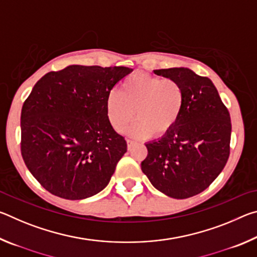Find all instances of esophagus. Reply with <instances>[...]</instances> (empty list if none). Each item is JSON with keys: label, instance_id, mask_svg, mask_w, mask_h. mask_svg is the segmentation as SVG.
Listing matches in <instances>:
<instances>
[{"label": "esophagus", "instance_id": "1", "mask_svg": "<svg viewBox=\"0 0 257 257\" xmlns=\"http://www.w3.org/2000/svg\"><path fill=\"white\" fill-rule=\"evenodd\" d=\"M134 145H135V142L130 141V139H127V147H128V150H129V151L133 149Z\"/></svg>", "mask_w": 257, "mask_h": 257}]
</instances>
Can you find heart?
Returning a JSON list of instances; mask_svg holds the SVG:
<instances>
[{"mask_svg":"<svg viewBox=\"0 0 257 257\" xmlns=\"http://www.w3.org/2000/svg\"><path fill=\"white\" fill-rule=\"evenodd\" d=\"M184 103V88L177 80L137 73L123 81L121 92L108 93L105 107L113 129L121 132L136 115L137 120L123 132L132 137H145L170 132L180 118Z\"/></svg>","mask_w":257,"mask_h":257,"instance_id":"b5f03b06","label":"heart"}]
</instances>
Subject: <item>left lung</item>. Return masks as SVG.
Segmentation results:
<instances>
[{
    "mask_svg": "<svg viewBox=\"0 0 257 257\" xmlns=\"http://www.w3.org/2000/svg\"><path fill=\"white\" fill-rule=\"evenodd\" d=\"M153 72L179 82L185 103L175 127L159 141L145 144L149 154L142 171L167 196L188 198L205 190L227 163L230 114L208 78L182 67Z\"/></svg>",
    "mask_w": 257,
    "mask_h": 257,
    "instance_id": "obj_1",
    "label": "left lung"
}]
</instances>
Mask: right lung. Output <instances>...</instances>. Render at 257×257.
Segmentation results:
<instances>
[{"label":"right lung","mask_w":257,"mask_h":257,"mask_svg":"<svg viewBox=\"0 0 257 257\" xmlns=\"http://www.w3.org/2000/svg\"><path fill=\"white\" fill-rule=\"evenodd\" d=\"M132 71L71 64L34 86L21 110V154L51 194L84 199L110 182L127 142L108 122L105 101Z\"/></svg>","instance_id":"add662e5"}]
</instances>
